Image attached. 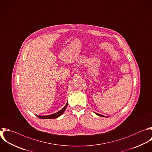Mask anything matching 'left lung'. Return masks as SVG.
Masks as SVG:
<instances>
[{
	"mask_svg": "<svg viewBox=\"0 0 152 152\" xmlns=\"http://www.w3.org/2000/svg\"><path fill=\"white\" fill-rule=\"evenodd\" d=\"M96 115H99V116H102V117H104V116H103V115H100V114H99V113H95Z\"/></svg>",
	"mask_w": 152,
	"mask_h": 152,
	"instance_id": "1",
	"label": "left lung"
}]
</instances>
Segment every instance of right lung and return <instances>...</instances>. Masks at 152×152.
Returning <instances> with one entry per match:
<instances>
[{
	"label": "right lung",
	"instance_id": "obj_1",
	"mask_svg": "<svg viewBox=\"0 0 152 152\" xmlns=\"http://www.w3.org/2000/svg\"><path fill=\"white\" fill-rule=\"evenodd\" d=\"M68 105V103L66 104V105L64 106V108H62L61 110H59V112L53 113L52 115H46V116H39V115H36L38 118H41V119H54V118H57L58 117H59V116H61L65 110L66 107Z\"/></svg>",
	"mask_w": 152,
	"mask_h": 152
}]
</instances>
